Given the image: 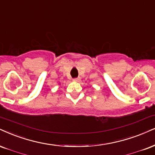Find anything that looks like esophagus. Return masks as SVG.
I'll return each mask as SVG.
<instances>
[{"label": "esophagus", "mask_w": 155, "mask_h": 155, "mask_svg": "<svg viewBox=\"0 0 155 155\" xmlns=\"http://www.w3.org/2000/svg\"><path fill=\"white\" fill-rule=\"evenodd\" d=\"M80 81H81V78H76L73 79V81L74 82H80Z\"/></svg>", "instance_id": "34e87169"}]
</instances>
